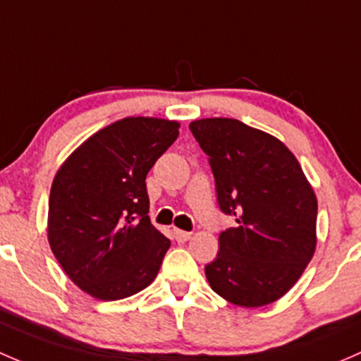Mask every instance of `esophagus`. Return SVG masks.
<instances>
[{
    "label": "esophagus",
    "mask_w": 361,
    "mask_h": 361,
    "mask_svg": "<svg viewBox=\"0 0 361 361\" xmlns=\"http://www.w3.org/2000/svg\"><path fill=\"white\" fill-rule=\"evenodd\" d=\"M173 238H176V240L179 241V243H185V241H188L189 238H191V233L180 231V229H173Z\"/></svg>",
    "instance_id": "obj_1"
}]
</instances>
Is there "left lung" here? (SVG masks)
<instances>
[{"label":"left lung","instance_id":"1","mask_svg":"<svg viewBox=\"0 0 361 361\" xmlns=\"http://www.w3.org/2000/svg\"><path fill=\"white\" fill-rule=\"evenodd\" d=\"M208 156L219 208L235 228L219 236L205 266L212 290L229 302L259 307L285 295L317 247L318 203L299 161L269 133L233 120L189 125Z\"/></svg>","mask_w":361,"mask_h":361}]
</instances>
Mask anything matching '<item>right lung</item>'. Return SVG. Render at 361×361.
I'll use <instances>...</instances> for the list:
<instances>
[{
  "mask_svg": "<svg viewBox=\"0 0 361 361\" xmlns=\"http://www.w3.org/2000/svg\"><path fill=\"white\" fill-rule=\"evenodd\" d=\"M179 137L177 121L123 118L64 161L48 202V241L66 274L100 300L146 288L170 240L151 224L146 177Z\"/></svg>",
  "mask_w": 361,
  "mask_h": 361,
  "instance_id": "1",
  "label": "right lung"
}]
</instances>
